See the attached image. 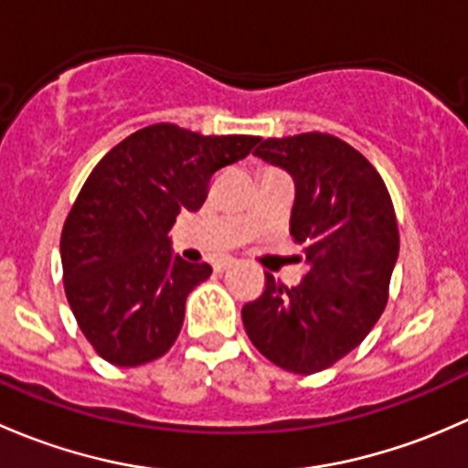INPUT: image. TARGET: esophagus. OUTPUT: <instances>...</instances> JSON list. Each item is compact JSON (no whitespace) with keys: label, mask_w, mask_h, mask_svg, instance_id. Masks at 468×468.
<instances>
[{"label":"esophagus","mask_w":468,"mask_h":468,"mask_svg":"<svg viewBox=\"0 0 468 468\" xmlns=\"http://www.w3.org/2000/svg\"><path fill=\"white\" fill-rule=\"evenodd\" d=\"M233 264H238L235 258H221L219 262H215V269H217V271H226V269H230Z\"/></svg>","instance_id":"1"}]
</instances>
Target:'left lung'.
<instances>
[{"mask_svg":"<svg viewBox=\"0 0 468 468\" xmlns=\"http://www.w3.org/2000/svg\"><path fill=\"white\" fill-rule=\"evenodd\" d=\"M253 155L294 181L290 233L303 251V281L267 273L261 299L242 308L253 346L292 374H317L351 353L385 310L399 258V226L374 165L325 133L262 140Z\"/></svg>","mask_w":468,"mask_h":468,"instance_id":"left-lung-1","label":"left lung"}]
</instances>
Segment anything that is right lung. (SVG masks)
<instances>
[{
  "mask_svg": "<svg viewBox=\"0 0 468 468\" xmlns=\"http://www.w3.org/2000/svg\"><path fill=\"white\" fill-rule=\"evenodd\" d=\"M258 143L154 124L99 160L65 219L60 261L69 308L103 360L138 367L176 342L187 294L212 267L174 253L169 230L204 206L212 174Z\"/></svg>",
  "mask_w": 468,
  "mask_h": 468,
  "instance_id": "1",
  "label": "right lung"
}]
</instances>
